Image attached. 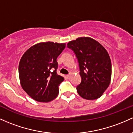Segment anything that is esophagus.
Listing matches in <instances>:
<instances>
[{"label":"esophagus","instance_id":"34e87169","mask_svg":"<svg viewBox=\"0 0 133 133\" xmlns=\"http://www.w3.org/2000/svg\"><path fill=\"white\" fill-rule=\"evenodd\" d=\"M71 74H68V75H67V78H68V79L71 78Z\"/></svg>","mask_w":133,"mask_h":133}]
</instances>
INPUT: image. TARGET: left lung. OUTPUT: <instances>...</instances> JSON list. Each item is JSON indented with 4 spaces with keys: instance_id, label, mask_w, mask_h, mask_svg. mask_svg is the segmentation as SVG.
<instances>
[{
    "instance_id": "8db88e82",
    "label": "left lung",
    "mask_w": 133,
    "mask_h": 133,
    "mask_svg": "<svg viewBox=\"0 0 133 133\" xmlns=\"http://www.w3.org/2000/svg\"><path fill=\"white\" fill-rule=\"evenodd\" d=\"M67 45L73 51L78 61L81 81L77 86V92L87 100L100 98L111 79L112 64L107 50L89 37L78 38Z\"/></svg>"
}]
</instances>
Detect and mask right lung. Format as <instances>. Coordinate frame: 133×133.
<instances>
[{"label":"right lung","instance_id":"add662e5","mask_svg":"<svg viewBox=\"0 0 133 133\" xmlns=\"http://www.w3.org/2000/svg\"><path fill=\"white\" fill-rule=\"evenodd\" d=\"M65 47V43H39L22 56L19 64L21 85L36 101H52L59 94V86L64 78L57 73V58Z\"/></svg>","mask_w":133,"mask_h":133}]
</instances>
